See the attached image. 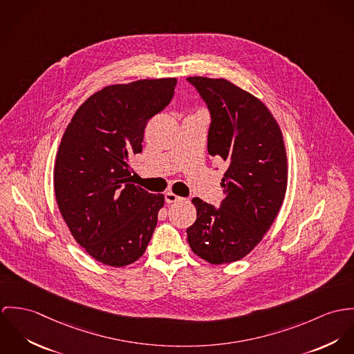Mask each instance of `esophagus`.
Segmentation results:
<instances>
[{"instance_id":"esophagus-1","label":"esophagus","mask_w":354,"mask_h":354,"mask_svg":"<svg viewBox=\"0 0 354 354\" xmlns=\"http://www.w3.org/2000/svg\"><path fill=\"white\" fill-rule=\"evenodd\" d=\"M164 198H165V202L167 203H174V202H179L182 198L179 196H176V194H174V193H171V192H168V193H165L164 194Z\"/></svg>"}]
</instances>
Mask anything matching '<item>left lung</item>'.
Here are the masks:
<instances>
[{"instance_id":"1","label":"left lung","mask_w":354,"mask_h":354,"mask_svg":"<svg viewBox=\"0 0 354 354\" xmlns=\"http://www.w3.org/2000/svg\"><path fill=\"white\" fill-rule=\"evenodd\" d=\"M187 81L210 111L207 152L227 164L220 209L194 198L196 220L187 228V241L212 265L232 263L258 245L281 209L288 186L283 137L269 109L231 81Z\"/></svg>"}]
</instances>
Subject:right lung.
<instances>
[{"mask_svg":"<svg viewBox=\"0 0 354 354\" xmlns=\"http://www.w3.org/2000/svg\"><path fill=\"white\" fill-rule=\"evenodd\" d=\"M176 79L115 84L89 96L68 124L54 164V192L71 234L96 261L127 266L142 257L162 194L131 183L148 120L171 102Z\"/></svg>","mask_w":354,"mask_h":354,"instance_id":"1","label":"right lung"}]
</instances>
